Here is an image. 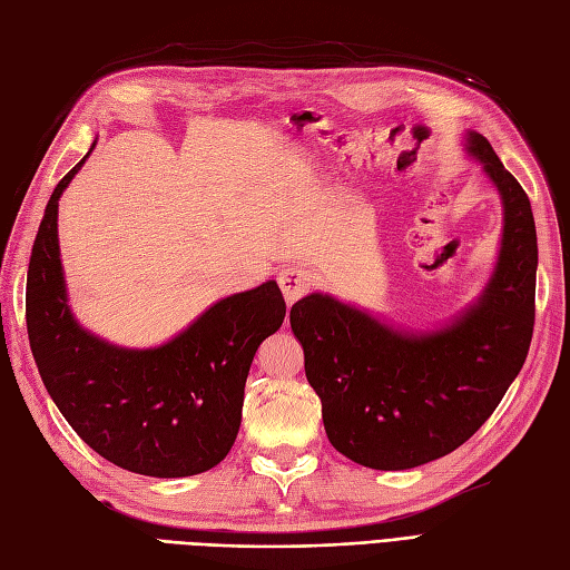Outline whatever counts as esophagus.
<instances>
[{"label":"esophagus","mask_w":570,"mask_h":570,"mask_svg":"<svg viewBox=\"0 0 570 570\" xmlns=\"http://www.w3.org/2000/svg\"><path fill=\"white\" fill-rule=\"evenodd\" d=\"M278 285L283 289L287 304H292V302H297L299 297H304L306 292H309V287L314 285V278H312L309 271L297 268V266H289V268L281 271Z\"/></svg>","instance_id":"esophagus-1"}]
</instances>
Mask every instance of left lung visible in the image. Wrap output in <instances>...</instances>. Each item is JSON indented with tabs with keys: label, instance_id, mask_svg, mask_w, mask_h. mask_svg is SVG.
Masks as SVG:
<instances>
[{
	"label": "left lung",
	"instance_id": "left-lung-1",
	"mask_svg": "<svg viewBox=\"0 0 570 570\" xmlns=\"http://www.w3.org/2000/svg\"><path fill=\"white\" fill-rule=\"evenodd\" d=\"M465 141L503 204L497 268L474 304L429 333L397 331L321 292L289 309L328 441L364 468L410 470L455 451L528 357L537 281L530 198L482 134L468 131Z\"/></svg>",
	"mask_w": 570,
	"mask_h": 570
}]
</instances>
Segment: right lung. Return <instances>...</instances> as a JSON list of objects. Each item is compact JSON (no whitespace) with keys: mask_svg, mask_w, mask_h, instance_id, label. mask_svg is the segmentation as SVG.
I'll use <instances>...</instances> for the list:
<instances>
[{"mask_svg":"<svg viewBox=\"0 0 570 570\" xmlns=\"http://www.w3.org/2000/svg\"><path fill=\"white\" fill-rule=\"evenodd\" d=\"M86 158L55 187L28 264L26 323L40 379L73 432L117 468L148 476L206 472L237 439L256 350L283 326V292L275 281L237 292L148 350L86 331L69 309L57 237L59 196Z\"/></svg>","mask_w":570,"mask_h":570,"instance_id":"obj_1","label":"right lung"}]
</instances>
